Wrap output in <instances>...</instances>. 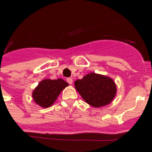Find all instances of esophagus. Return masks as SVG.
<instances>
[{"instance_id": "34e87169", "label": "esophagus", "mask_w": 152, "mask_h": 152, "mask_svg": "<svg viewBox=\"0 0 152 152\" xmlns=\"http://www.w3.org/2000/svg\"><path fill=\"white\" fill-rule=\"evenodd\" d=\"M66 81H67V83H68L69 84H70V85L72 83V78H67Z\"/></svg>"}]
</instances>
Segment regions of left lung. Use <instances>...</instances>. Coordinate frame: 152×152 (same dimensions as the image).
<instances>
[{"instance_id": "8db88e82", "label": "left lung", "mask_w": 152, "mask_h": 152, "mask_svg": "<svg viewBox=\"0 0 152 152\" xmlns=\"http://www.w3.org/2000/svg\"><path fill=\"white\" fill-rule=\"evenodd\" d=\"M74 86L86 102L96 108L110 104L117 92L112 78L95 72H90L81 80L75 81Z\"/></svg>"}]
</instances>
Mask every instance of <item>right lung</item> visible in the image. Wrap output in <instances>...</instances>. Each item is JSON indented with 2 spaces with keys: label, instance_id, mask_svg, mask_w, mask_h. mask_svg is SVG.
Instances as JSON below:
<instances>
[{
  "label": "right lung",
  "instance_id": "right-lung-1",
  "mask_svg": "<svg viewBox=\"0 0 152 152\" xmlns=\"http://www.w3.org/2000/svg\"><path fill=\"white\" fill-rule=\"evenodd\" d=\"M68 86L63 79L43 80L32 92L34 102L42 108L50 107L57 99L60 92Z\"/></svg>",
  "mask_w": 152,
  "mask_h": 152
}]
</instances>
